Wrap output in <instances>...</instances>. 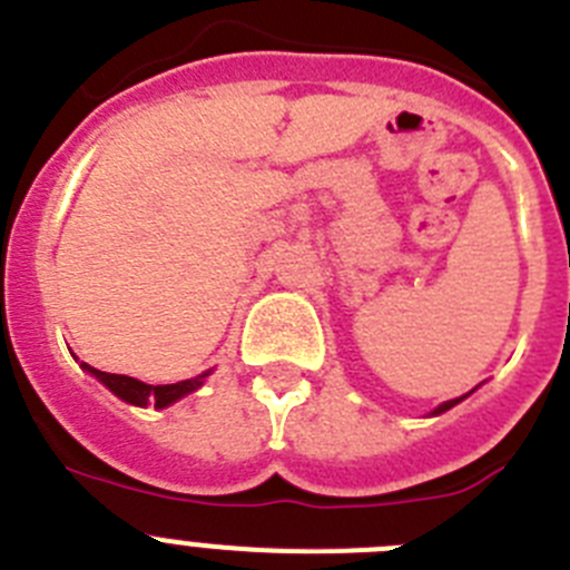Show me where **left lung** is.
<instances>
[{"label": "left lung", "mask_w": 570, "mask_h": 570, "mask_svg": "<svg viewBox=\"0 0 570 570\" xmlns=\"http://www.w3.org/2000/svg\"><path fill=\"white\" fill-rule=\"evenodd\" d=\"M463 399H466V395H463ZM463 399H455V401H446V404H441V406H438V410H435V415H438V412H446V410H452V406H455V404H458V401H463Z\"/></svg>", "instance_id": "left-lung-1"}]
</instances>
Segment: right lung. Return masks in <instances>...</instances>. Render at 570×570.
<instances>
[{"label": "right lung", "instance_id": "add662e5", "mask_svg": "<svg viewBox=\"0 0 570 570\" xmlns=\"http://www.w3.org/2000/svg\"><path fill=\"white\" fill-rule=\"evenodd\" d=\"M81 367L87 370V373L96 375L104 387H109V393H115L118 399H124L127 404H135V406H146V404L169 406V404H175V401L183 399V395L195 393V390L203 384V379L208 375V373H203V375H197V379L177 381V384H158V387H153V384H144V381L129 379V375L104 373V370H96V367H90V364H83V362H81Z\"/></svg>", "mask_w": 570, "mask_h": 570}]
</instances>
